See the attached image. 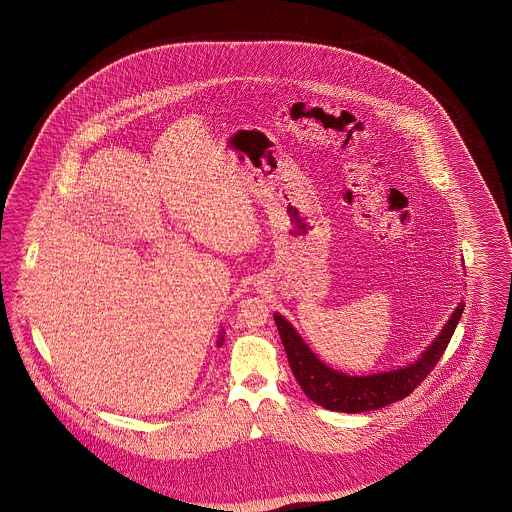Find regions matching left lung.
Instances as JSON below:
<instances>
[{
  "label": "left lung",
  "instance_id": "left-lung-1",
  "mask_svg": "<svg viewBox=\"0 0 512 512\" xmlns=\"http://www.w3.org/2000/svg\"><path fill=\"white\" fill-rule=\"evenodd\" d=\"M463 311L464 303H459L438 338L426 347L413 365L368 376H347L324 365L286 318L274 315V322L284 343L293 376L305 395L328 411L365 413L388 407L411 395L422 384V380L438 365L459 324V318L463 317Z\"/></svg>",
  "mask_w": 512,
  "mask_h": 512
}]
</instances>
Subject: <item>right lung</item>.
I'll return each mask as SVG.
<instances>
[{"mask_svg": "<svg viewBox=\"0 0 512 512\" xmlns=\"http://www.w3.org/2000/svg\"><path fill=\"white\" fill-rule=\"evenodd\" d=\"M222 341H224V332H220L219 341H217V343H219V345H222Z\"/></svg>", "mask_w": 512, "mask_h": 512, "instance_id": "1", "label": "right lung"}]
</instances>
